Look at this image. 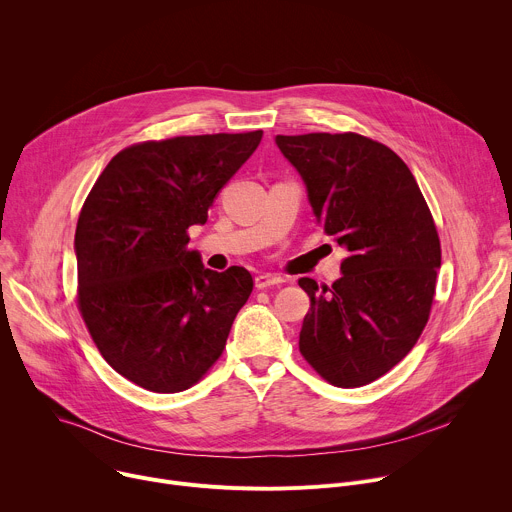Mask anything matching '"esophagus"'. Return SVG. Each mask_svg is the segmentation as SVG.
<instances>
[{
  "mask_svg": "<svg viewBox=\"0 0 512 512\" xmlns=\"http://www.w3.org/2000/svg\"><path fill=\"white\" fill-rule=\"evenodd\" d=\"M283 283V279L279 275H257L255 277V287L257 289H267L271 285H279Z\"/></svg>",
  "mask_w": 512,
  "mask_h": 512,
  "instance_id": "obj_1",
  "label": "esophagus"
}]
</instances>
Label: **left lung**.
I'll return each instance as SVG.
<instances>
[{
  "label": "left lung",
  "mask_w": 512,
  "mask_h": 512,
  "mask_svg": "<svg viewBox=\"0 0 512 512\" xmlns=\"http://www.w3.org/2000/svg\"><path fill=\"white\" fill-rule=\"evenodd\" d=\"M304 180L318 225L346 249L342 277L310 296L300 352L334 387L377 381L415 346L427 324L442 249L407 164L358 133L275 135Z\"/></svg>",
  "instance_id": "obj_1"
}]
</instances>
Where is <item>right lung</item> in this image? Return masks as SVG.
Instances as JSON below:
<instances>
[{"label":"right lung","mask_w":512,"mask_h":512,"mask_svg":"<svg viewBox=\"0 0 512 512\" xmlns=\"http://www.w3.org/2000/svg\"><path fill=\"white\" fill-rule=\"evenodd\" d=\"M263 131L145 141L119 152L75 233L79 308L111 367L154 393L192 387L223 354L253 291L243 267L216 273L188 229L253 156Z\"/></svg>","instance_id":"add662e5"}]
</instances>
